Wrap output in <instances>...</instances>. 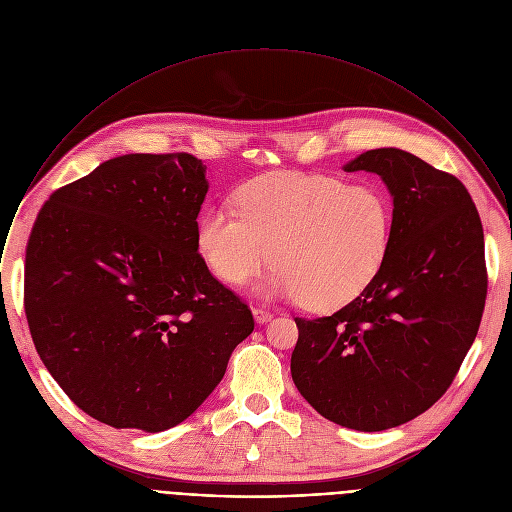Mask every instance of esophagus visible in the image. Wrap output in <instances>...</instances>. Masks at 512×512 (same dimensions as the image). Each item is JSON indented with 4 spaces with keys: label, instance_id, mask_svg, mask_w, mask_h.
<instances>
[{
    "label": "esophagus",
    "instance_id": "obj_1",
    "mask_svg": "<svg viewBox=\"0 0 512 512\" xmlns=\"http://www.w3.org/2000/svg\"><path fill=\"white\" fill-rule=\"evenodd\" d=\"M253 316H255V320L259 322V324H265V322H269L271 320V312L269 310H265V308H261V306H255L253 308Z\"/></svg>",
    "mask_w": 512,
    "mask_h": 512
}]
</instances>
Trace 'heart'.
Instances as JSON below:
<instances>
[{"label":"heart","mask_w":512,"mask_h":512,"mask_svg":"<svg viewBox=\"0 0 512 512\" xmlns=\"http://www.w3.org/2000/svg\"><path fill=\"white\" fill-rule=\"evenodd\" d=\"M237 212L212 208L196 223L208 271L243 285L271 261L267 294L312 310L344 306L379 273L393 235V202L377 184L332 176L269 174L235 194Z\"/></svg>","instance_id":"b5f03b06"}]
</instances>
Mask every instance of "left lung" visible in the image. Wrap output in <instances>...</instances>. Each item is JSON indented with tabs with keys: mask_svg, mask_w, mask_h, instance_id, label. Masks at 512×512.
Returning <instances> with one entry per match:
<instances>
[{
	"mask_svg": "<svg viewBox=\"0 0 512 512\" xmlns=\"http://www.w3.org/2000/svg\"><path fill=\"white\" fill-rule=\"evenodd\" d=\"M375 172L393 196L387 257L350 304L296 318L291 379L326 419L383 431L427 411L456 379L482 320L486 261L466 186L421 158L369 150L344 172Z\"/></svg>",
	"mask_w": 512,
	"mask_h": 512,
	"instance_id": "obj_1",
	"label": "left lung"
}]
</instances>
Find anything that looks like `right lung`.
Instances as JSON below:
<instances>
[{
	"label": "right lung",
	"instance_id": "add662e5",
	"mask_svg": "<svg viewBox=\"0 0 512 512\" xmlns=\"http://www.w3.org/2000/svg\"><path fill=\"white\" fill-rule=\"evenodd\" d=\"M206 192V166L190 154H127L58 188L36 216L30 334L54 381L101 423H182L255 328L196 251Z\"/></svg>",
	"mask_w": 512,
	"mask_h": 512
}]
</instances>
